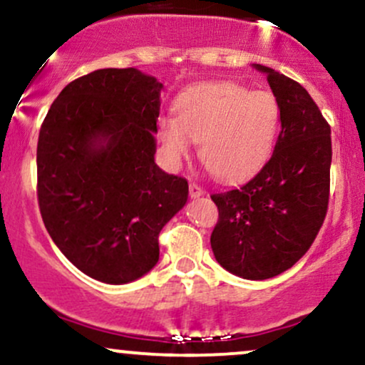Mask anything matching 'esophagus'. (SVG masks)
Here are the masks:
<instances>
[{
    "label": "esophagus",
    "instance_id": "34e87169",
    "mask_svg": "<svg viewBox=\"0 0 365 365\" xmlns=\"http://www.w3.org/2000/svg\"><path fill=\"white\" fill-rule=\"evenodd\" d=\"M188 192H190L192 199H195V197H200V195L204 194L202 187L197 185V183H190V185H188Z\"/></svg>",
    "mask_w": 365,
    "mask_h": 365
}]
</instances>
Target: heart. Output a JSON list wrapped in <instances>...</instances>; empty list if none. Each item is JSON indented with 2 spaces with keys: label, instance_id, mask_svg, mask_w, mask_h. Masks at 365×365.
<instances>
[{
  "label": "heart",
  "instance_id": "1",
  "mask_svg": "<svg viewBox=\"0 0 365 365\" xmlns=\"http://www.w3.org/2000/svg\"><path fill=\"white\" fill-rule=\"evenodd\" d=\"M278 99L232 82L204 83L183 92L177 116L159 118V139L175 161L200 142L199 156L211 177L237 182L255 173L269 158L279 130Z\"/></svg>",
  "mask_w": 365,
  "mask_h": 365
}]
</instances>
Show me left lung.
<instances>
[{"mask_svg": "<svg viewBox=\"0 0 365 365\" xmlns=\"http://www.w3.org/2000/svg\"><path fill=\"white\" fill-rule=\"evenodd\" d=\"M282 113L273 156L240 188L212 194L217 223L211 233L216 261L245 279L290 269L316 240L329 202L331 128L299 82L267 66Z\"/></svg>", "mask_w": 365, "mask_h": 365, "instance_id": "1", "label": "left lung"}]
</instances>
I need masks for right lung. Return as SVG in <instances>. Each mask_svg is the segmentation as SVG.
<instances>
[{
    "mask_svg": "<svg viewBox=\"0 0 365 365\" xmlns=\"http://www.w3.org/2000/svg\"><path fill=\"white\" fill-rule=\"evenodd\" d=\"M163 83L137 68L75 78L54 99L37 142V200L49 237L103 283L156 266L159 232L188 183L154 163Z\"/></svg>",
    "mask_w": 365,
    "mask_h": 365,
    "instance_id": "1",
    "label": "right lung"
}]
</instances>
